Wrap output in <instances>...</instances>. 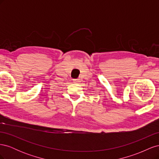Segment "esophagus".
Masks as SVG:
<instances>
[{
    "label": "esophagus",
    "instance_id": "obj_1",
    "mask_svg": "<svg viewBox=\"0 0 159 159\" xmlns=\"http://www.w3.org/2000/svg\"><path fill=\"white\" fill-rule=\"evenodd\" d=\"M73 81H74V83H79L80 82V80H78V79H74Z\"/></svg>",
    "mask_w": 159,
    "mask_h": 159
}]
</instances>
